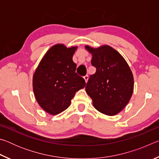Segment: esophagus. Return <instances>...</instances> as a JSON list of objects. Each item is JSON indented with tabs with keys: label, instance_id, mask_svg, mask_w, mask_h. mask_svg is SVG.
<instances>
[{
	"label": "esophagus",
	"instance_id": "1",
	"mask_svg": "<svg viewBox=\"0 0 159 159\" xmlns=\"http://www.w3.org/2000/svg\"><path fill=\"white\" fill-rule=\"evenodd\" d=\"M83 78H84V79H85V82L87 83V81H88V75H85V76H83Z\"/></svg>",
	"mask_w": 159,
	"mask_h": 159
}]
</instances>
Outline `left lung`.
I'll use <instances>...</instances> for the list:
<instances>
[{"label":"left lung","instance_id":"1","mask_svg":"<svg viewBox=\"0 0 159 159\" xmlns=\"http://www.w3.org/2000/svg\"><path fill=\"white\" fill-rule=\"evenodd\" d=\"M85 48L92 53L91 64L96 68L86 83V93L99 112L108 116L117 114L127 105L133 93L134 80L130 67L109 45Z\"/></svg>","mask_w":159,"mask_h":159}]
</instances>
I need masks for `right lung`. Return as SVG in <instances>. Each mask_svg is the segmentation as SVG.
<instances>
[{
    "instance_id": "obj_1",
    "label": "right lung",
    "mask_w": 159,
    "mask_h": 159,
    "mask_svg": "<svg viewBox=\"0 0 159 159\" xmlns=\"http://www.w3.org/2000/svg\"><path fill=\"white\" fill-rule=\"evenodd\" d=\"M76 47L52 46L39 63L33 77L38 103L45 111L56 115L66 109L78 90L85 87L83 78L76 73L72 60Z\"/></svg>"
}]
</instances>
